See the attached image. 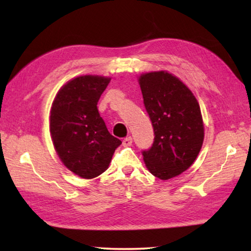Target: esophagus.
Returning <instances> with one entry per match:
<instances>
[{"label":"esophagus","mask_w":251,"mask_h":251,"mask_svg":"<svg viewBox=\"0 0 251 251\" xmlns=\"http://www.w3.org/2000/svg\"><path fill=\"white\" fill-rule=\"evenodd\" d=\"M131 143H133V138H131L130 136H128V137H126V138L123 139V145H124L125 147L130 146Z\"/></svg>","instance_id":"1"}]
</instances>
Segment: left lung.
Returning <instances> with one entry per match:
<instances>
[{
  "instance_id": "obj_1",
  "label": "left lung",
  "mask_w": 251,
  "mask_h": 251,
  "mask_svg": "<svg viewBox=\"0 0 251 251\" xmlns=\"http://www.w3.org/2000/svg\"><path fill=\"white\" fill-rule=\"evenodd\" d=\"M138 82L155 134L144 161L155 177L171 179L192 166L201 150V107L192 91L166 71L144 73Z\"/></svg>"
}]
</instances>
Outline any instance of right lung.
<instances>
[{
  "label": "right lung",
  "instance_id": "right-lung-1",
  "mask_svg": "<svg viewBox=\"0 0 251 251\" xmlns=\"http://www.w3.org/2000/svg\"><path fill=\"white\" fill-rule=\"evenodd\" d=\"M109 77L83 75L63 85L50 108V131L59 159L85 179L108 168L120 139L109 134L97 109V101Z\"/></svg>",
  "mask_w": 251,
  "mask_h": 251
}]
</instances>
